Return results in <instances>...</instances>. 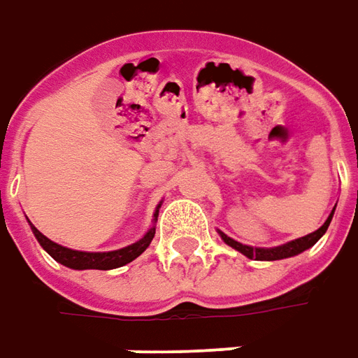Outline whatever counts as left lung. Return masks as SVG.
Segmentation results:
<instances>
[{
    "label": "left lung",
    "mask_w": 358,
    "mask_h": 358,
    "mask_svg": "<svg viewBox=\"0 0 358 358\" xmlns=\"http://www.w3.org/2000/svg\"><path fill=\"white\" fill-rule=\"evenodd\" d=\"M337 206V202H336ZM336 206L329 210L328 217L324 220V224L316 229V231L308 233L305 237H299V239H293V241H287V243H283V245H278V247H250V245H243L239 241L231 239V237H227L224 231H220V237L224 239L225 245H229L231 248L235 250H239L241 255H245L247 258L250 260H283V258H291V256H296L301 255V252H305L306 248L314 247L318 239H320L324 233L328 231L329 227V222H331V217H334V212H336Z\"/></svg>",
    "instance_id": "left-lung-1"
}]
</instances>
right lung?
Instances as JSON below:
<instances>
[{"instance_id":"add662e5","label":"right lung","mask_w":358,"mask_h":358,"mask_svg":"<svg viewBox=\"0 0 358 358\" xmlns=\"http://www.w3.org/2000/svg\"><path fill=\"white\" fill-rule=\"evenodd\" d=\"M159 208H162V202L154 210V220H152L150 229L144 233L141 239L134 241V243L123 248L106 250V252H88V250H75V248L63 247L59 243H53L52 239H48L44 233L38 231L30 222L29 224L32 233H34V237L40 243V247L44 248L55 262L67 266L71 270H113V268H121V266L133 262L134 258H138L146 248L150 247L152 239L156 235V222H158Z\"/></svg>"}]
</instances>
